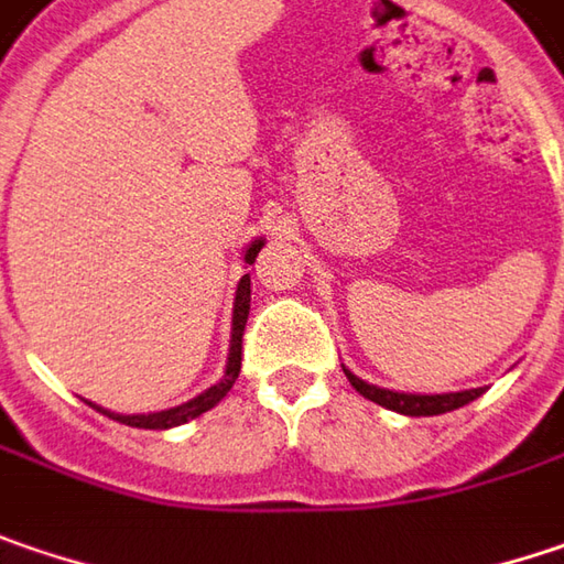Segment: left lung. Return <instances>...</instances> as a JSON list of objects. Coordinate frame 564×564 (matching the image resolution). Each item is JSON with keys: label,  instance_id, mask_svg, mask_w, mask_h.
I'll list each match as a JSON object with an SVG mask.
<instances>
[{"label": "left lung", "instance_id": "obj_1", "mask_svg": "<svg viewBox=\"0 0 564 564\" xmlns=\"http://www.w3.org/2000/svg\"><path fill=\"white\" fill-rule=\"evenodd\" d=\"M343 371L365 400H371L383 409H393V412H403V415H441V412L473 403L486 390V387H476V390H460V393H397V390H383V387H375L368 380L355 378L349 368H343Z\"/></svg>", "mask_w": 564, "mask_h": 564}]
</instances>
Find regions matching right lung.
Here are the masks:
<instances>
[{
	"instance_id": "add662e5",
	"label": "right lung",
	"mask_w": 564,
	"mask_h": 564,
	"mask_svg": "<svg viewBox=\"0 0 564 564\" xmlns=\"http://www.w3.org/2000/svg\"><path fill=\"white\" fill-rule=\"evenodd\" d=\"M263 250V238L253 240L250 247H247V253H243V263H253L257 260V253ZM247 314H250V275H243L238 282V292H235V314H231V349H228V365H225V375L218 383H212L206 393H199V397H193L189 403H181V406L174 409H161V412H149V415H120V412H110V409L95 406V403H88V406H95L104 415H110V419H117V422H123V425H132V429H174V425H184L189 419H196V415H203V412H209L215 403H221L225 397H228V390L235 387V380L240 375V339H243V326H247Z\"/></svg>"
}]
</instances>
